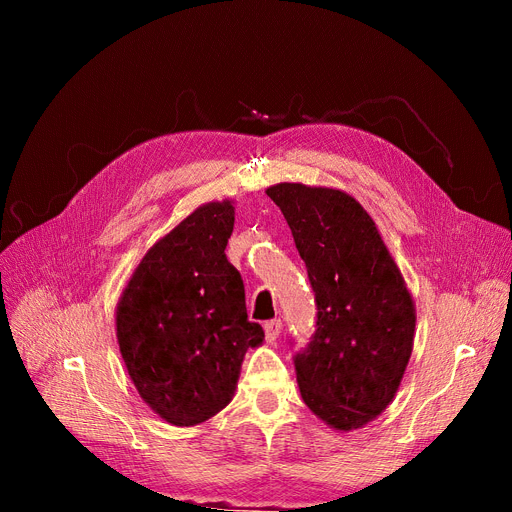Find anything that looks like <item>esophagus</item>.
<instances>
[{
    "label": "esophagus",
    "mask_w": 512,
    "mask_h": 512,
    "mask_svg": "<svg viewBox=\"0 0 512 512\" xmlns=\"http://www.w3.org/2000/svg\"><path fill=\"white\" fill-rule=\"evenodd\" d=\"M280 330H282V321L280 319L267 321V324H265V340L267 342H276L278 336H280Z\"/></svg>",
    "instance_id": "esophagus-1"
}]
</instances>
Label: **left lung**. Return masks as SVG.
I'll return each mask as SVG.
<instances>
[{
	"instance_id": "left-lung-1",
	"label": "left lung",
	"mask_w": 512,
	"mask_h": 512,
	"mask_svg": "<svg viewBox=\"0 0 512 512\" xmlns=\"http://www.w3.org/2000/svg\"><path fill=\"white\" fill-rule=\"evenodd\" d=\"M307 265L317 330L294 357L305 405L336 432L373 421L394 400L413 353L415 301L363 205L340 188H267Z\"/></svg>"
}]
</instances>
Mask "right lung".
Returning <instances> with one entry per match:
<instances>
[{"mask_svg":"<svg viewBox=\"0 0 512 512\" xmlns=\"http://www.w3.org/2000/svg\"><path fill=\"white\" fill-rule=\"evenodd\" d=\"M234 201H209L161 236L134 267L118 305L116 338L141 398L176 427L199 425L230 405L249 348L245 284L226 259Z\"/></svg>","mask_w":512,"mask_h":512,"instance_id":"add662e5","label":"right lung"}]
</instances>
